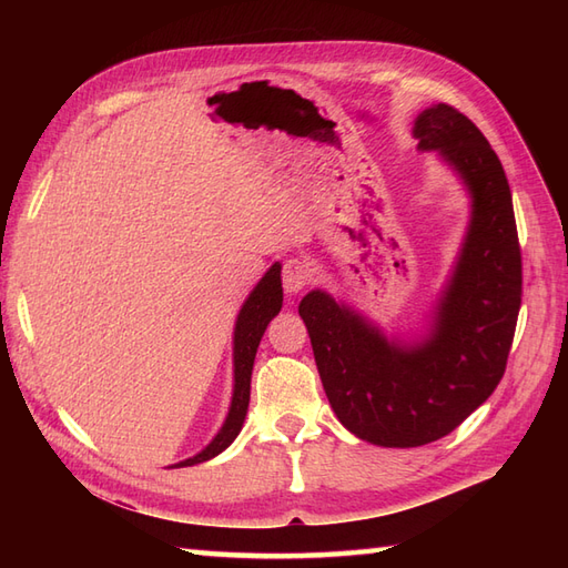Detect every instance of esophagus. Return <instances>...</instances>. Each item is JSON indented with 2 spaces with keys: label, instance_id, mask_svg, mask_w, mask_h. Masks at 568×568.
<instances>
[{
  "label": "esophagus",
  "instance_id": "esophagus-1",
  "mask_svg": "<svg viewBox=\"0 0 568 568\" xmlns=\"http://www.w3.org/2000/svg\"><path fill=\"white\" fill-rule=\"evenodd\" d=\"M313 282V265L305 257H288L282 270V284L286 294H298L301 288Z\"/></svg>",
  "mask_w": 568,
  "mask_h": 568
}]
</instances>
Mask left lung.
<instances>
[{"mask_svg":"<svg viewBox=\"0 0 568 568\" xmlns=\"http://www.w3.org/2000/svg\"><path fill=\"white\" fill-rule=\"evenodd\" d=\"M419 151H436L471 196L467 236L419 341H388L353 307L311 291L298 313L326 398L351 434L384 448L448 436L500 384L521 307V248L500 159L448 104L417 115Z\"/></svg>","mask_w":568,"mask_h":568,"instance_id":"left-lung-1","label":"left lung"}]
</instances>
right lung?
Wrapping results in <instances>:
<instances>
[{"label": "right lung", "instance_id": "obj_1", "mask_svg": "<svg viewBox=\"0 0 568 568\" xmlns=\"http://www.w3.org/2000/svg\"><path fill=\"white\" fill-rule=\"evenodd\" d=\"M282 265L274 263L265 277L257 282V286L251 291V296L242 305L234 326V393H232V405L227 412V419L222 424L217 436L205 445V448L189 457L175 467H194L205 459H213L225 448H230L232 440L239 436L248 412L251 400V372H253V359L255 351L261 346V338L267 329L270 320L282 311Z\"/></svg>", "mask_w": 568, "mask_h": 568}]
</instances>
